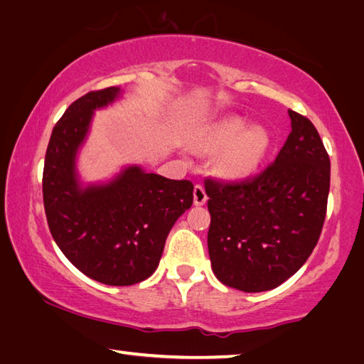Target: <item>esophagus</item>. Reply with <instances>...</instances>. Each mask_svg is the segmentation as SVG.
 Returning <instances> with one entry per match:
<instances>
[{
	"label": "esophagus",
	"instance_id": "1",
	"mask_svg": "<svg viewBox=\"0 0 364 364\" xmlns=\"http://www.w3.org/2000/svg\"><path fill=\"white\" fill-rule=\"evenodd\" d=\"M193 200L196 206H203L208 201V195L205 192V187H203L201 183H196L193 188Z\"/></svg>",
	"mask_w": 364,
	"mask_h": 364
}]
</instances>
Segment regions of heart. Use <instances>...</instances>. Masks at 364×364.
Here are the masks:
<instances>
[{
	"label": "heart",
	"mask_w": 364,
	"mask_h": 364,
	"mask_svg": "<svg viewBox=\"0 0 364 364\" xmlns=\"http://www.w3.org/2000/svg\"><path fill=\"white\" fill-rule=\"evenodd\" d=\"M269 134L262 127H251L241 118H227L209 127L203 136V145L208 150H220V169L228 176L245 177L259 168L267 150Z\"/></svg>",
	"instance_id": "obj_1"
}]
</instances>
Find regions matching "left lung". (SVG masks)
<instances>
[{
  "label": "left lung",
  "mask_w": 364,
  "mask_h": 364,
  "mask_svg": "<svg viewBox=\"0 0 364 364\" xmlns=\"http://www.w3.org/2000/svg\"><path fill=\"white\" fill-rule=\"evenodd\" d=\"M275 161L240 182L206 178L208 251L220 283L245 292L277 288L305 264L326 218L331 163L309 118L289 110Z\"/></svg>",
  "instance_id": "obj_1"
}]
</instances>
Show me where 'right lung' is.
<instances>
[{
    "instance_id": "add662e5",
    "label": "right lung",
    "mask_w": 364,
    "mask_h": 364,
    "mask_svg": "<svg viewBox=\"0 0 364 364\" xmlns=\"http://www.w3.org/2000/svg\"><path fill=\"white\" fill-rule=\"evenodd\" d=\"M119 87L75 100L50 134L43 169V203L50 235L70 262L108 286H131L156 270L166 238L192 206L193 183L129 166L112 182L82 188L75 158L95 108Z\"/></svg>"
}]
</instances>
